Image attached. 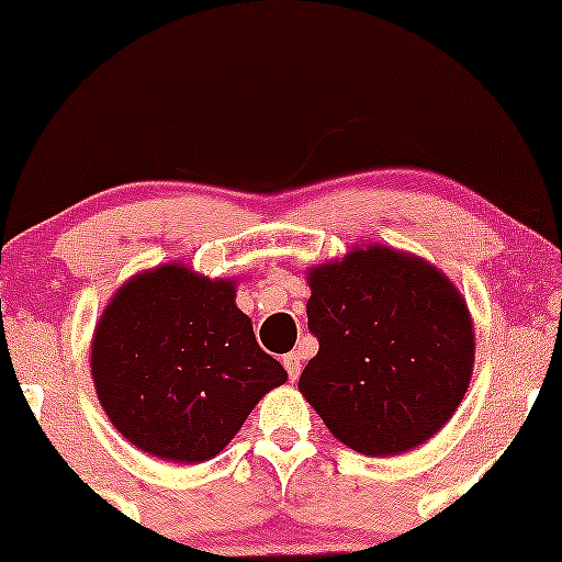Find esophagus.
<instances>
[{"mask_svg": "<svg viewBox=\"0 0 562 562\" xmlns=\"http://www.w3.org/2000/svg\"><path fill=\"white\" fill-rule=\"evenodd\" d=\"M283 368H286L289 373V381H296L299 379V371H302V358H299V352H289V356H283Z\"/></svg>", "mask_w": 562, "mask_h": 562, "instance_id": "1", "label": "esophagus"}]
</instances>
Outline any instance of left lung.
<instances>
[{
	"label": "left lung",
	"mask_w": 562,
	"mask_h": 562,
	"mask_svg": "<svg viewBox=\"0 0 562 562\" xmlns=\"http://www.w3.org/2000/svg\"><path fill=\"white\" fill-rule=\"evenodd\" d=\"M319 350L299 379L329 432L363 456L427 442L463 402L473 325L460 291L427 260L371 245L310 271Z\"/></svg>",
	"instance_id": "8db88e82"
}]
</instances>
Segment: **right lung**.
<instances>
[{"instance_id": "add662e5", "label": "right lung", "mask_w": 562, "mask_h": 562, "mask_svg": "<svg viewBox=\"0 0 562 562\" xmlns=\"http://www.w3.org/2000/svg\"><path fill=\"white\" fill-rule=\"evenodd\" d=\"M91 375L122 437L173 463H204L286 381L235 306L233 281L179 263L130 279L99 319Z\"/></svg>"}]
</instances>
